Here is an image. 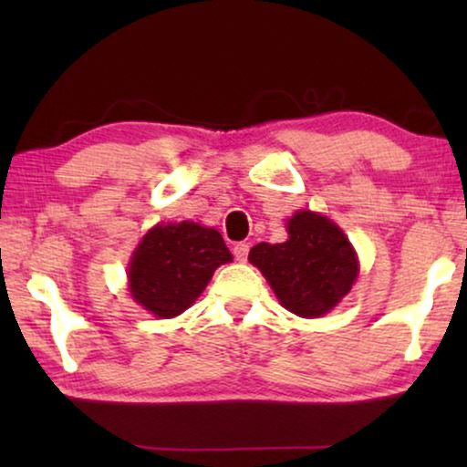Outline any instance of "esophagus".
Instances as JSON below:
<instances>
[{"instance_id": "obj_1", "label": "esophagus", "mask_w": 467, "mask_h": 467, "mask_svg": "<svg viewBox=\"0 0 467 467\" xmlns=\"http://www.w3.org/2000/svg\"><path fill=\"white\" fill-rule=\"evenodd\" d=\"M234 257L240 261V264H244L248 259V244L246 242H238V244L234 246Z\"/></svg>"}]
</instances>
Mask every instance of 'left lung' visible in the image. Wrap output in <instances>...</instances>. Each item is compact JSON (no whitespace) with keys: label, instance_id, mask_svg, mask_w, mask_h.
I'll list each match as a JSON object with an SVG mask.
<instances>
[{"label":"left lung","instance_id":"8db88e82","mask_svg":"<svg viewBox=\"0 0 467 467\" xmlns=\"http://www.w3.org/2000/svg\"><path fill=\"white\" fill-rule=\"evenodd\" d=\"M283 244L253 246V265L272 285L280 304L293 315L317 318L329 312L353 286L359 265L357 254L329 219L302 210L289 221Z\"/></svg>","mask_w":467,"mask_h":467}]
</instances>
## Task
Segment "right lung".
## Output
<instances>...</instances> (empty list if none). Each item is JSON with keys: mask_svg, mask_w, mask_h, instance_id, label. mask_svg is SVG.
I'll use <instances>...</instances> for the list:
<instances>
[{"mask_svg": "<svg viewBox=\"0 0 467 467\" xmlns=\"http://www.w3.org/2000/svg\"><path fill=\"white\" fill-rule=\"evenodd\" d=\"M232 261L223 235L197 223L157 225L131 257L133 299L161 318L178 317L206 289L214 270Z\"/></svg>", "mask_w": 467, "mask_h": 467, "instance_id": "1", "label": "right lung"}]
</instances>
